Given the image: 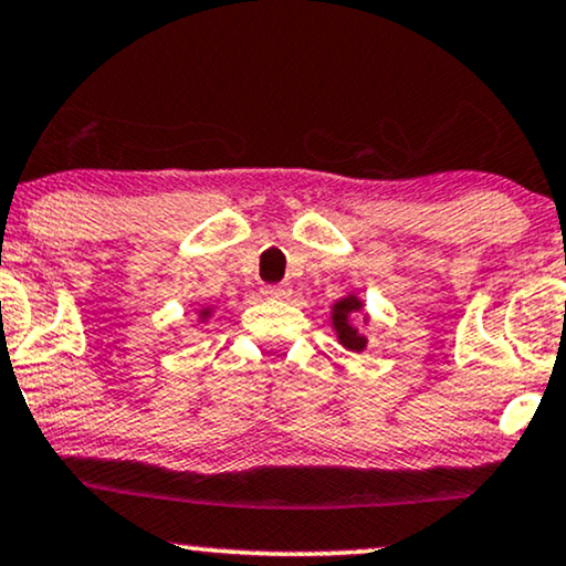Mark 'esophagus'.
Listing matches in <instances>:
<instances>
[{
    "label": "esophagus",
    "instance_id": "obj_1",
    "mask_svg": "<svg viewBox=\"0 0 566 566\" xmlns=\"http://www.w3.org/2000/svg\"><path fill=\"white\" fill-rule=\"evenodd\" d=\"M262 294H264V296H275V298H281V296L289 294V289H285V285H264Z\"/></svg>",
    "mask_w": 566,
    "mask_h": 566
}]
</instances>
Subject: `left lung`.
Returning a JSON list of instances; mask_svg holds the SVG:
<instances>
[{
  "instance_id": "8db88e82",
  "label": "left lung",
  "mask_w": 566,
  "mask_h": 566,
  "mask_svg": "<svg viewBox=\"0 0 566 566\" xmlns=\"http://www.w3.org/2000/svg\"><path fill=\"white\" fill-rule=\"evenodd\" d=\"M359 310H361V302H359V298H354V296L340 298V302L333 306V325H336V331H338V340L346 348H352V352H361V348H365V344H367V340L361 338L357 331H354L352 323H348V317H352L354 312H359Z\"/></svg>"
}]
</instances>
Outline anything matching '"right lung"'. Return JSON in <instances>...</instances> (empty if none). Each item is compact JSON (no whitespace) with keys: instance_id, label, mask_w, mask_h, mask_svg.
Here are the masks:
<instances>
[{"instance_id":"obj_1","label":"right lung","mask_w":566,"mask_h":566,"mask_svg":"<svg viewBox=\"0 0 566 566\" xmlns=\"http://www.w3.org/2000/svg\"><path fill=\"white\" fill-rule=\"evenodd\" d=\"M205 315H207V312H205Z\"/></svg>"}]
</instances>
